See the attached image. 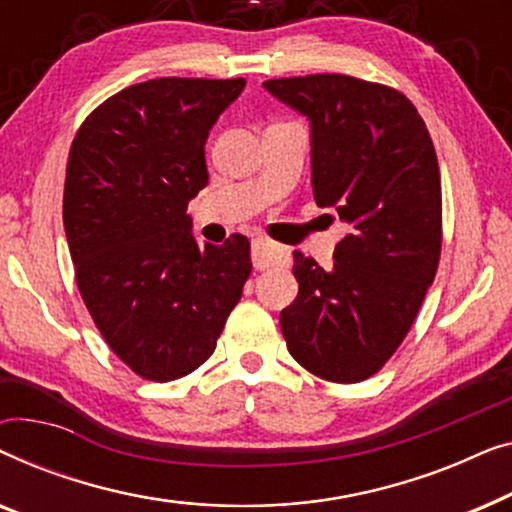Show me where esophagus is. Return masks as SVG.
I'll use <instances>...</instances> for the list:
<instances>
[{
	"label": "esophagus",
	"instance_id": "esophagus-1",
	"mask_svg": "<svg viewBox=\"0 0 512 512\" xmlns=\"http://www.w3.org/2000/svg\"><path fill=\"white\" fill-rule=\"evenodd\" d=\"M284 249H279L277 244H270L265 240H254L251 242V263H254L256 270H265L270 265H277L282 261Z\"/></svg>",
	"mask_w": 512,
	"mask_h": 512
}]
</instances>
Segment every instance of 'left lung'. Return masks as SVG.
<instances>
[{
  "label": "left lung",
  "instance_id": "left-lung-1",
  "mask_svg": "<svg viewBox=\"0 0 512 512\" xmlns=\"http://www.w3.org/2000/svg\"><path fill=\"white\" fill-rule=\"evenodd\" d=\"M263 86L310 121L314 200L349 228L331 270L293 251L298 296L279 314L286 347L321 380L361 382L401 345L436 277V149L415 104L394 88L347 74Z\"/></svg>",
  "mask_w": 512,
  "mask_h": 512
}]
</instances>
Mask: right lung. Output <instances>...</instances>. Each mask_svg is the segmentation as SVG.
Masks as SVG:
<instances>
[{
	"instance_id": "right-lung-1",
	"label": "right lung",
	"mask_w": 512,
	"mask_h": 512,
	"mask_svg": "<svg viewBox=\"0 0 512 512\" xmlns=\"http://www.w3.org/2000/svg\"><path fill=\"white\" fill-rule=\"evenodd\" d=\"M244 79H153L100 104L76 132L62 221L102 338L153 382L193 373L251 275L249 240L200 247L188 202L207 186L209 130Z\"/></svg>"
}]
</instances>
